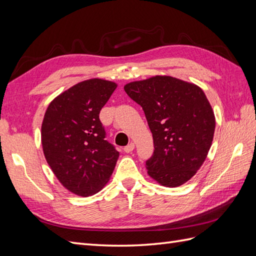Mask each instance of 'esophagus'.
<instances>
[{"label":"esophagus","mask_w":256,"mask_h":256,"mask_svg":"<svg viewBox=\"0 0 256 256\" xmlns=\"http://www.w3.org/2000/svg\"><path fill=\"white\" fill-rule=\"evenodd\" d=\"M134 150V143H129L127 146L124 147L125 152H131Z\"/></svg>","instance_id":"esophagus-1"}]
</instances>
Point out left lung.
Returning <instances> with one entry per match:
<instances>
[{
  "label": "left lung",
  "mask_w": 256,
  "mask_h": 256,
  "mask_svg": "<svg viewBox=\"0 0 256 256\" xmlns=\"http://www.w3.org/2000/svg\"><path fill=\"white\" fill-rule=\"evenodd\" d=\"M142 106L154 150L147 173L166 187L188 182L210 148L216 120L212 106L198 85L168 76L131 82L124 88Z\"/></svg>",
  "instance_id": "left-lung-1"
}]
</instances>
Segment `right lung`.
Here are the masks:
<instances>
[{
	"mask_svg": "<svg viewBox=\"0 0 256 256\" xmlns=\"http://www.w3.org/2000/svg\"><path fill=\"white\" fill-rule=\"evenodd\" d=\"M116 86L102 79L80 82L58 96L46 111L44 157L60 184L74 194L90 196L102 189L118 159L120 152L106 140L99 120Z\"/></svg>",
	"mask_w": 256,
	"mask_h": 256,
	"instance_id": "obj_1",
	"label": "right lung"
}]
</instances>
